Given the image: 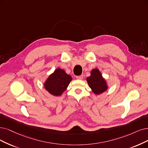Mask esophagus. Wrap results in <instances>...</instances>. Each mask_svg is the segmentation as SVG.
I'll use <instances>...</instances> for the list:
<instances>
[{
    "label": "esophagus",
    "instance_id": "1",
    "mask_svg": "<svg viewBox=\"0 0 148 148\" xmlns=\"http://www.w3.org/2000/svg\"><path fill=\"white\" fill-rule=\"evenodd\" d=\"M76 79H79V80H82L83 79V75H77V76H76Z\"/></svg>",
    "mask_w": 148,
    "mask_h": 148
}]
</instances>
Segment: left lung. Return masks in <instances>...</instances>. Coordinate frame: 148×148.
<instances>
[{
	"mask_svg": "<svg viewBox=\"0 0 148 148\" xmlns=\"http://www.w3.org/2000/svg\"><path fill=\"white\" fill-rule=\"evenodd\" d=\"M86 80L92 92L96 95H99L107 89L106 82L97 69L91 71V75L87 77Z\"/></svg>",
	"mask_w": 148,
	"mask_h": 148,
	"instance_id": "1",
	"label": "left lung"
}]
</instances>
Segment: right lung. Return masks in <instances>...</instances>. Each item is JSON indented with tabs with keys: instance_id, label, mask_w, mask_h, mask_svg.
Returning <instances> with one entry per match:
<instances>
[{
	"instance_id": "obj_1",
	"label": "right lung",
	"mask_w": 148,
	"mask_h": 148,
	"mask_svg": "<svg viewBox=\"0 0 148 148\" xmlns=\"http://www.w3.org/2000/svg\"><path fill=\"white\" fill-rule=\"evenodd\" d=\"M72 77L63 69L58 68L49 75L45 84L46 90L52 95L60 96L67 88Z\"/></svg>"
}]
</instances>
